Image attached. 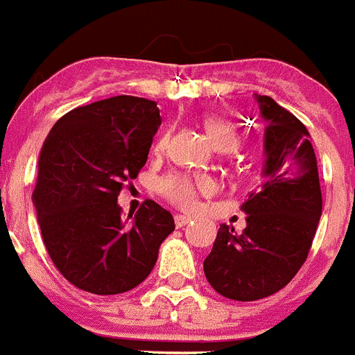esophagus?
<instances>
[{
	"instance_id": "obj_1",
	"label": "esophagus",
	"mask_w": 355,
	"mask_h": 355,
	"mask_svg": "<svg viewBox=\"0 0 355 355\" xmlns=\"http://www.w3.org/2000/svg\"><path fill=\"white\" fill-rule=\"evenodd\" d=\"M190 220H192V219H190L189 215H175V217H174V223H175V226H178V228H183V226H187Z\"/></svg>"
}]
</instances>
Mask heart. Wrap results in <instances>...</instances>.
<instances>
[{
    "instance_id": "obj_1",
    "label": "heart",
    "mask_w": 355,
    "mask_h": 355,
    "mask_svg": "<svg viewBox=\"0 0 355 355\" xmlns=\"http://www.w3.org/2000/svg\"><path fill=\"white\" fill-rule=\"evenodd\" d=\"M210 136L211 144L215 145L217 150L230 153L235 150L241 144V135L235 127L223 118L207 116L202 122ZM171 138V132L165 131L154 144V154H163ZM157 190L163 198L174 207L181 210H193L198 208L199 196L201 193H211L215 190V183L211 178L205 174H184V172H174V174L165 175L157 183Z\"/></svg>"
}]
</instances>
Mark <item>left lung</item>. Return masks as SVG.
Instances as JSON below:
<instances>
[{
	"instance_id": "1",
	"label": "left lung",
	"mask_w": 355,
	"mask_h": 355,
	"mask_svg": "<svg viewBox=\"0 0 355 355\" xmlns=\"http://www.w3.org/2000/svg\"><path fill=\"white\" fill-rule=\"evenodd\" d=\"M266 127L264 181L241 210L246 228L220 224L205 275L219 295L255 302L286 287L307 260L322 217V189L307 127L271 96H257Z\"/></svg>"
}]
</instances>
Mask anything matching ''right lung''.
<instances>
[{
    "mask_svg": "<svg viewBox=\"0 0 355 355\" xmlns=\"http://www.w3.org/2000/svg\"><path fill=\"white\" fill-rule=\"evenodd\" d=\"M159 123L154 100L120 95L71 109L42 144L33 205L51 262L78 289H135L174 232L157 202L144 201L132 220L116 202L144 168Z\"/></svg>",
    "mask_w": 355,
    "mask_h": 355,
    "instance_id": "right-lung-1",
    "label": "right lung"
}]
</instances>
